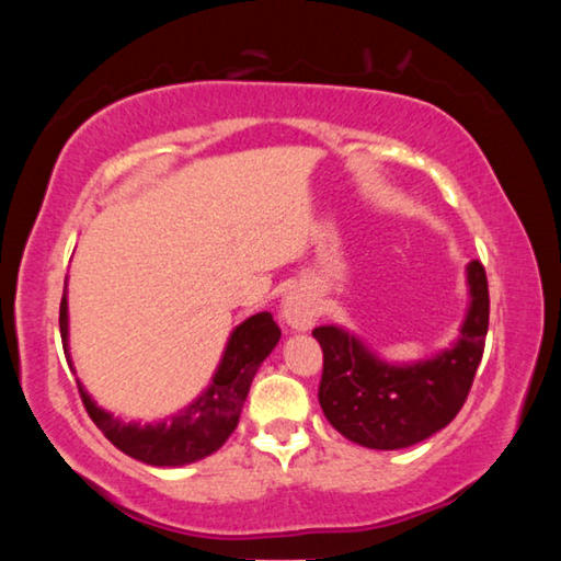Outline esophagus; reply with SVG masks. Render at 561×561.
I'll return each mask as SVG.
<instances>
[{"label":"esophagus","mask_w":561,"mask_h":561,"mask_svg":"<svg viewBox=\"0 0 561 561\" xmlns=\"http://www.w3.org/2000/svg\"><path fill=\"white\" fill-rule=\"evenodd\" d=\"M282 319L291 329L307 331L317 321V301L304 289H294L282 301Z\"/></svg>","instance_id":"34e87169"}]
</instances>
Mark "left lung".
<instances>
[{
	"mask_svg": "<svg viewBox=\"0 0 561 561\" xmlns=\"http://www.w3.org/2000/svg\"><path fill=\"white\" fill-rule=\"evenodd\" d=\"M470 307L450 348L415 364H386L339 327L311 331L324 351L319 403L327 421L364 448L401 450L443 431L470 393L485 351L490 294L485 267L468 264Z\"/></svg>",
	"mask_w": 561,
	"mask_h": 561,
	"instance_id": "obj_1",
	"label": "left lung"
}]
</instances>
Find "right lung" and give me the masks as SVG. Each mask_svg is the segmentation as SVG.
<instances>
[{
	"label": "right lung",
	"instance_id": "right-lung-1",
	"mask_svg": "<svg viewBox=\"0 0 561 561\" xmlns=\"http://www.w3.org/2000/svg\"><path fill=\"white\" fill-rule=\"evenodd\" d=\"M59 329L64 351L69 354V304H66V287L59 309ZM282 336L270 311L250 317L237 327L227 341L220 366L213 376L207 391L190 403L185 411L170 415L160 423H123L91 401L87 388L79 383L83 408L99 431L116 445L121 453L130 455L156 468H180V465L203 460L207 455L222 448L232 431L240 423L244 398L250 393L252 378L262 366V360L272 354ZM71 366V358H69Z\"/></svg>",
	"mask_w": 561,
	"mask_h": 561
}]
</instances>
